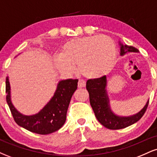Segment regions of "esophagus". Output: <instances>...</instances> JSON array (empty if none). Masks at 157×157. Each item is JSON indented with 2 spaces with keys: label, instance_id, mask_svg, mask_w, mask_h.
Instances as JSON below:
<instances>
[{
  "label": "esophagus",
  "instance_id": "34e87169",
  "mask_svg": "<svg viewBox=\"0 0 157 157\" xmlns=\"http://www.w3.org/2000/svg\"><path fill=\"white\" fill-rule=\"evenodd\" d=\"M86 85V81H84L83 80H79L78 81V87L81 88V87H85Z\"/></svg>",
  "mask_w": 157,
  "mask_h": 157
}]
</instances>
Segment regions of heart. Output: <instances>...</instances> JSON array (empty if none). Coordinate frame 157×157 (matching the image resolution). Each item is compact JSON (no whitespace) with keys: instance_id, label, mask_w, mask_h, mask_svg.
I'll use <instances>...</instances> for the list:
<instances>
[{"instance_id":"obj_1","label":"heart","mask_w":157,"mask_h":157,"mask_svg":"<svg viewBox=\"0 0 157 157\" xmlns=\"http://www.w3.org/2000/svg\"><path fill=\"white\" fill-rule=\"evenodd\" d=\"M117 57L114 42L106 36H88L71 40L56 56V67L63 72H72L78 65L79 73L91 79L100 78L113 68Z\"/></svg>"}]
</instances>
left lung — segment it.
Segmentation results:
<instances>
[{
    "instance_id": "8db88e82",
    "label": "left lung",
    "mask_w": 157,
    "mask_h": 157,
    "mask_svg": "<svg viewBox=\"0 0 157 157\" xmlns=\"http://www.w3.org/2000/svg\"><path fill=\"white\" fill-rule=\"evenodd\" d=\"M119 45L120 48V56H124L125 54L131 52L139 53L137 48L122 44L120 40ZM107 83V77L105 75L98 79L89 80L86 82V89L89 93L90 104L97 120L105 128L112 130L124 128L139 121L146 111L149 99L143 108L137 113L130 116H120L115 113L111 109Z\"/></svg>"
}]
</instances>
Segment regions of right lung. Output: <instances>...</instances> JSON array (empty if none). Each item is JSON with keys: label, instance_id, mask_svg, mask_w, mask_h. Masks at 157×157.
Masks as SVG:
<instances>
[{"label": "right lung", "instance_id": "right-lung-1", "mask_svg": "<svg viewBox=\"0 0 157 157\" xmlns=\"http://www.w3.org/2000/svg\"><path fill=\"white\" fill-rule=\"evenodd\" d=\"M77 79L60 80L53 96L38 112L25 115L17 111L12 103L10 79L7 76L6 102L16 123L26 130L38 134H48L59 130L66 122L68 105L74 92L77 89Z\"/></svg>", "mask_w": 157, "mask_h": 157}]
</instances>
